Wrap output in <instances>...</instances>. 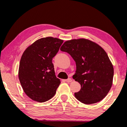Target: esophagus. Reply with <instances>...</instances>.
Here are the masks:
<instances>
[{"label": "esophagus", "mask_w": 127, "mask_h": 127, "mask_svg": "<svg viewBox=\"0 0 127 127\" xmlns=\"http://www.w3.org/2000/svg\"><path fill=\"white\" fill-rule=\"evenodd\" d=\"M65 81L67 82H70L72 81V80L70 79V78H68V79L65 80Z\"/></svg>", "instance_id": "1"}]
</instances>
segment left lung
Returning <instances> with one entry per match:
<instances>
[{"mask_svg": "<svg viewBox=\"0 0 127 127\" xmlns=\"http://www.w3.org/2000/svg\"><path fill=\"white\" fill-rule=\"evenodd\" d=\"M69 53L76 63L72 78L81 85L75 93L76 98L85 104L99 102L111 88L114 68L104 50L96 43L85 39L68 40L61 47Z\"/></svg>", "mask_w": 127, "mask_h": 127, "instance_id": "8db88e82", "label": "left lung"}]
</instances>
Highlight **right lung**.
Returning <instances> with one entry per match:
<instances>
[{"label": "right lung", "instance_id": "1", "mask_svg": "<svg viewBox=\"0 0 127 127\" xmlns=\"http://www.w3.org/2000/svg\"><path fill=\"white\" fill-rule=\"evenodd\" d=\"M63 40L52 37L40 39L29 46L21 57L19 80L25 93L40 102L55 95L61 81L55 75L52 59Z\"/></svg>", "mask_w": 127, "mask_h": 127}]
</instances>
